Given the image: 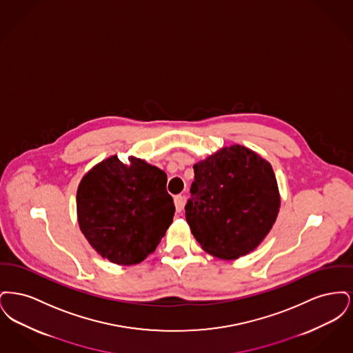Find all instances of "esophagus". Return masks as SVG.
<instances>
[{
	"instance_id": "obj_1",
	"label": "esophagus",
	"mask_w": 353,
	"mask_h": 353,
	"mask_svg": "<svg viewBox=\"0 0 353 353\" xmlns=\"http://www.w3.org/2000/svg\"><path fill=\"white\" fill-rule=\"evenodd\" d=\"M174 206H176V212L177 213L183 212V209H184V197L181 194L174 197Z\"/></svg>"
}]
</instances>
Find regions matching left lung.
I'll return each instance as SVG.
<instances>
[{
  "instance_id": "8db88e82",
  "label": "left lung",
  "mask_w": 353,
  "mask_h": 353,
  "mask_svg": "<svg viewBox=\"0 0 353 353\" xmlns=\"http://www.w3.org/2000/svg\"><path fill=\"white\" fill-rule=\"evenodd\" d=\"M186 222L202 249L236 259L258 248L279 213L281 196L269 161L230 145L193 165Z\"/></svg>"
}]
</instances>
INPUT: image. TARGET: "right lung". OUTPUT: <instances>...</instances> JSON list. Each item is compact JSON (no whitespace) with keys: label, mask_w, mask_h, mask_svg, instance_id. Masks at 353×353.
I'll use <instances>...</instances> for the list:
<instances>
[{"label":"right lung","mask_w":353,"mask_h":353,"mask_svg":"<svg viewBox=\"0 0 353 353\" xmlns=\"http://www.w3.org/2000/svg\"><path fill=\"white\" fill-rule=\"evenodd\" d=\"M164 170L117 154L82 179L77 192L78 222L88 243L110 262L130 266L156 250L174 216Z\"/></svg>","instance_id":"right-lung-1"}]
</instances>
